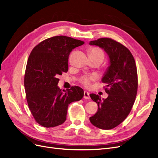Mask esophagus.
Listing matches in <instances>:
<instances>
[{
  "label": "esophagus",
  "instance_id": "obj_1",
  "mask_svg": "<svg viewBox=\"0 0 158 158\" xmlns=\"http://www.w3.org/2000/svg\"><path fill=\"white\" fill-rule=\"evenodd\" d=\"M84 98L87 99V100H89V99H90L89 92H87V91L84 92Z\"/></svg>",
  "mask_w": 158,
  "mask_h": 158
}]
</instances>
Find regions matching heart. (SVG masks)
I'll return each instance as SVG.
<instances>
[{
	"label": "heart",
	"instance_id": "1",
	"mask_svg": "<svg viewBox=\"0 0 158 158\" xmlns=\"http://www.w3.org/2000/svg\"><path fill=\"white\" fill-rule=\"evenodd\" d=\"M89 55H95V56H100L102 58H103V52H102V51L97 48H93L90 49L89 50ZM96 76L94 75H85L84 77H83L81 78V83L83 84H84L86 86H89L90 85V81L92 80H95L96 79Z\"/></svg>",
	"mask_w": 158,
	"mask_h": 158
}]
</instances>
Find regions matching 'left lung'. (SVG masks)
I'll list each match as a JSON object with an SVG mask.
<instances>
[{"mask_svg":"<svg viewBox=\"0 0 158 158\" xmlns=\"http://www.w3.org/2000/svg\"><path fill=\"white\" fill-rule=\"evenodd\" d=\"M98 46L109 57V66L102 81L106 85V99L90 94L98 106L97 113L90 117L92 125L102 130H110L122 123L130 113L137 95L138 81L135 62L125 46L107 38L89 42Z\"/></svg>","mask_w":158,"mask_h":158,"instance_id":"8db88e82","label":"left lung"}]
</instances>
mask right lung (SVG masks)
Here are the masks:
<instances>
[{
    "label": "right lung",
    "instance_id": "1",
    "mask_svg": "<svg viewBox=\"0 0 158 158\" xmlns=\"http://www.w3.org/2000/svg\"><path fill=\"white\" fill-rule=\"evenodd\" d=\"M84 44L79 40L57 36L44 40L31 51L24 84L28 107L41 126L52 127L63 124L69 104L83 98L84 91L79 86L64 91L57 85L58 76L68 70L70 52Z\"/></svg>",
    "mask_w": 158,
    "mask_h": 158
}]
</instances>
